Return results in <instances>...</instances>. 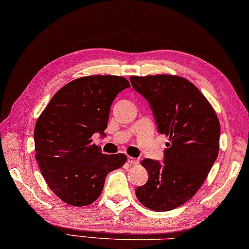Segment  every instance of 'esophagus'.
I'll list each match as a JSON object with an SVG mask.
<instances>
[{
    "label": "esophagus",
    "instance_id": "34e87169",
    "mask_svg": "<svg viewBox=\"0 0 249 249\" xmlns=\"http://www.w3.org/2000/svg\"><path fill=\"white\" fill-rule=\"evenodd\" d=\"M128 162L130 164H133V165H136V164H139L140 163V160L139 159H136V158H133V157H128Z\"/></svg>",
    "mask_w": 249,
    "mask_h": 249
}]
</instances>
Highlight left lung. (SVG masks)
I'll list each match as a JSON object with an SVG mask.
<instances>
[{"mask_svg": "<svg viewBox=\"0 0 249 249\" xmlns=\"http://www.w3.org/2000/svg\"><path fill=\"white\" fill-rule=\"evenodd\" d=\"M130 82L148 102L159 133L170 136L163 163L141 162L148 180L136 197L149 210H174L196 194L216 161L219 120L201 91L179 76H131Z\"/></svg>", "mask_w": 249, "mask_h": 249, "instance_id": "1", "label": "left lung"}]
</instances>
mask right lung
<instances>
[{
	"mask_svg": "<svg viewBox=\"0 0 249 249\" xmlns=\"http://www.w3.org/2000/svg\"><path fill=\"white\" fill-rule=\"evenodd\" d=\"M129 87L121 76L80 77L61 88L38 117L35 158L49 188L68 204L93 203L106 175L125 163V155L102 154L91 136L104 134L111 103Z\"/></svg>",
	"mask_w": 249,
	"mask_h": 249,
	"instance_id": "1",
	"label": "right lung"
}]
</instances>
